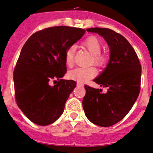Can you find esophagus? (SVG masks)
<instances>
[{
	"label": "esophagus",
	"mask_w": 153,
	"mask_h": 153,
	"mask_svg": "<svg viewBox=\"0 0 153 153\" xmlns=\"http://www.w3.org/2000/svg\"><path fill=\"white\" fill-rule=\"evenodd\" d=\"M76 85H77V86H82L83 85V83L79 82H77Z\"/></svg>",
	"instance_id": "1"
}]
</instances>
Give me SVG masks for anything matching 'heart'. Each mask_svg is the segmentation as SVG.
Instances as JSON below:
<instances>
[{"mask_svg":"<svg viewBox=\"0 0 153 153\" xmlns=\"http://www.w3.org/2000/svg\"><path fill=\"white\" fill-rule=\"evenodd\" d=\"M82 46L89 51L92 54V58L91 59V63L94 65L100 68L105 65L107 62V56L101 52L102 48V42L100 39L94 36L88 37L82 42ZM74 46L69 47L65 52V63L68 67H72L74 62ZM97 74V71L94 67L89 68H77L69 71L68 76L71 79L84 82L91 79L94 78Z\"/></svg>","mask_w":153,"mask_h":153,"instance_id":"b5f03b06","label":"heart"}]
</instances>
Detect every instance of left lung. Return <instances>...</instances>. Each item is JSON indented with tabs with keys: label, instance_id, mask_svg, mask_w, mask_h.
Segmentation results:
<instances>
[{
	"label": "left lung",
	"instance_id": "obj_1",
	"mask_svg": "<svg viewBox=\"0 0 153 153\" xmlns=\"http://www.w3.org/2000/svg\"><path fill=\"white\" fill-rule=\"evenodd\" d=\"M87 31L102 36L111 55L105 71L94 79L108 91L102 94V89L85 85L82 107L91 123L107 127L120 121L132 108L140 93L141 65L134 48L122 35L100 27L88 28Z\"/></svg>",
	"mask_w": 153,
	"mask_h": 153
}]
</instances>
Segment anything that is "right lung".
Wrapping results in <instances>:
<instances>
[{"label": "right lung", "mask_w": 153, "mask_h": 153, "mask_svg": "<svg viewBox=\"0 0 153 153\" xmlns=\"http://www.w3.org/2000/svg\"><path fill=\"white\" fill-rule=\"evenodd\" d=\"M85 30L66 26L48 27L33 33L25 42L14 69L15 98L26 117L39 126L55 122L62 114L74 80L61 79L67 71L65 55ZM58 79L56 84L49 82Z\"/></svg>", "instance_id": "right-lung-1"}]
</instances>
